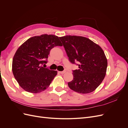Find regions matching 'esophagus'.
<instances>
[{
	"instance_id": "esophagus-1",
	"label": "esophagus",
	"mask_w": 128,
	"mask_h": 128,
	"mask_svg": "<svg viewBox=\"0 0 128 128\" xmlns=\"http://www.w3.org/2000/svg\"><path fill=\"white\" fill-rule=\"evenodd\" d=\"M66 72V70L62 71V72H59V73H60L61 74H64Z\"/></svg>"
}]
</instances>
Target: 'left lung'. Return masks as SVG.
Returning a JSON list of instances; mask_svg holds the SVG:
<instances>
[{"label":"left lung","instance_id":"left-lung-1","mask_svg":"<svg viewBox=\"0 0 128 128\" xmlns=\"http://www.w3.org/2000/svg\"><path fill=\"white\" fill-rule=\"evenodd\" d=\"M72 64L78 62L79 69L73 70V80L68 82L72 90L80 94L94 91L105 77L107 60L103 50L90 39L67 35L59 37Z\"/></svg>","mask_w":128,"mask_h":128}]
</instances>
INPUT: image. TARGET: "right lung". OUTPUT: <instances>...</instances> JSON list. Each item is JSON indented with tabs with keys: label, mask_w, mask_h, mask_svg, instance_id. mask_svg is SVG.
<instances>
[{
	"label": "right lung",
	"mask_w": 128,
	"mask_h": 128,
	"mask_svg": "<svg viewBox=\"0 0 128 128\" xmlns=\"http://www.w3.org/2000/svg\"><path fill=\"white\" fill-rule=\"evenodd\" d=\"M56 46H62L59 37L44 34L29 38L18 48L13 59L12 72L24 90L37 94L48 88L58 72L42 65L47 63L50 51Z\"/></svg>",
	"instance_id": "obj_1"
}]
</instances>
